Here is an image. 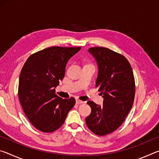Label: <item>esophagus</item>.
<instances>
[{"mask_svg": "<svg viewBox=\"0 0 159 159\" xmlns=\"http://www.w3.org/2000/svg\"><path fill=\"white\" fill-rule=\"evenodd\" d=\"M76 103L77 104H83V102L81 101V100H80L79 99H76Z\"/></svg>", "mask_w": 159, "mask_h": 159, "instance_id": "1", "label": "esophagus"}]
</instances>
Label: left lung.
<instances>
[{
	"mask_svg": "<svg viewBox=\"0 0 159 159\" xmlns=\"http://www.w3.org/2000/svg\"><path fill=\"white\" fill-rule=\"evenodd\" d=\"M98 66L96 87L99 88L103 105L92 101L90 115L86 117L88 128L98 135H106L120 127L133 107L135 85L131 66L124 56L109 48L88 49Z\"/></svg>",
	"mask_w": 159,
	"mask_h": 159,
	"instance_id": "8db88e82",
	"label": "left lung"
}]
</instances>
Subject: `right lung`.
I'll return each instance as SVG.
<instances>
[{
	"mask_svg": "<svg viewBox=\"0 0 159 159\" xmlns=\"http://www.w3.org/2000/svg\"><path fill=\"white\" fill-rule=\"evenodd\" d=\"M81 48L50 47L31 55L24 64L19 80L18 97L26 117L44 133L60 128L75 99L55 95L70 58Z\"/></svg>",
	"mask_w": 159,
	"mask_h": 159,
	"instance_id": "1",
	"label": "right lung"
}]
</instances>
